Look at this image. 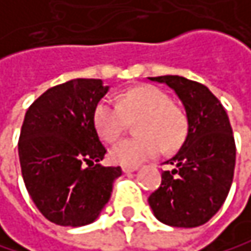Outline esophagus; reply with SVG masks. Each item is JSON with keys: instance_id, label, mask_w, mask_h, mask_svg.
Instances as JSON below:
<instances>
[{"instance_id": "esophagus-1", "label": "esophagus", "mask_w": 251, "mask_h": 251, "mask_svg": "<svg viewBox=\"0 0 251 251\" xmlns=\"http://www.w3.org/2000/svg\"><path fill=\"white\" fill-rule=\"evenodd\" d=\"M122 171L125 174H131V172H135L137 171V166H122Z\"/></svg>"}]
</instances>
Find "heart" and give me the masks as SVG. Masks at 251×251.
Here are the masks:
<instances>
[{"label":"heart","mask_w":251,"mask_h":251,"mask_svg":"<svg viewBox=\"0 0 251 251\" xmlns=\"http://www.w3.org/2000/svg\"><path fill=\"white\" fill-rule=\"evenodd\" d=\"M137 138L125 140L110 151L111 162L122 166H138L153 159L162 150H178L188 135V117L174 104L169 95L153 85H138L120 94L117 104L110 100L97 102L92 111V125L105 143L117 141L135 122Z\"/></svg>","instance_id":"heart-1"}]
</instances>
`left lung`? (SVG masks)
<instances>
[{
  "label": "left lung",
  "mask_w": 251,
  "mask_h": 251,
  "mask_svg": "<svg viewBox=\"0 0 251 251\" xmlns=\"http://www.w3.org/2000/svg\"><path fill=\"white\" fill-rule=\"evenodd\" d=\"M165 82L181 98L188 135L166 165L160 187L149 197L154 216L171 226L194 228L206 224L228 197L235 168V140L221 101L200 82L182 76L150 77Z\"/></svg>",
  "instance_id": "left-lung-1"
}]
</instances>
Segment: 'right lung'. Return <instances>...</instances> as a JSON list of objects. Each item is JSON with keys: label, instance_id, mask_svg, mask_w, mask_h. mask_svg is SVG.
<instances>
[{"label": "right lung", "instance_id": "1", "mask_svg": "<svg viewBox=\"0 0 251 251\" xmlns=\"http://www.w3.org/2000/svg\"><path fill=\"white\" fill-rule=\"evenodd\" d=\"M108 86L101 79H72L47 89L25 114L19 159L26 190L52 224L94 222L111 196L120 166H101L107 153L92 111Z\"/></svg>", "mask_w": 251, "mask_h": 251}]
</instances>
